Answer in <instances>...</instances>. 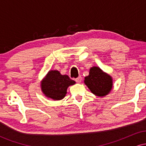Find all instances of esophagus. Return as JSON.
<instances>
[{
  "instance_id": "1",
  "label": "esophagus",
  "mask_w": 146,
  "mask_h": 146,
  "mask_svg": "<svg viewBox=\"0 0 146 146\" xmlns=\"http://www.w3.org/2000/svg\"><path fill=\"white\" fill-rule=\"evenodd\" d=\"M82 81V77L81 76H79L78 78H77L76 79H75V82L78 83H80Z\"/></svg>"
}]
</instances>
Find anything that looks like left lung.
Instances as JSON below:
<instances>
[{"mask_svg":"<svg viewBox=\"0 0 146 146\" xmlns=\"http://www.w3.org/2000/svg\"><path fill=\"white\" fill-rule=\"evenodd\" d=\"M84 83L93 94L98 96L108 94L113 86L111 77L97 66L90 68L88 76L85 77Z\"/></svg>","mask_w":146,"mask_h":146,"instance_id":"left-lung-1","label":"left lung"}]
</instances>
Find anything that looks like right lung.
Here are the masks:
<instances>
[{"mask_svg":"<svg viewBox=\"0 0 146 146\" xmlns=\"http://www.w3.org/2000/svg\"><path fill=\"white\" fill-rule=\"evenodd\" d=\"M75 83L68 75H61L58 71H50L41 84L42 90L47 98L60 100L65 97L68 87Z\"/></svg>","mask_w":146,"mask_h":146,"instance_id":"right-lung-1","label":"right lung"}]
</instances>
